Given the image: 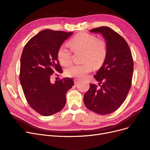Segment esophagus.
I'll return each mask as SVG.
<instances>
[{
  "label": "esophagus",
  "mask_w": 150,
  "mask_h": 150,
  "mask_svg": "<svg viewBox=\"0 0 150 150\" xmlns=\"http://www.w3.org/2000/svg\"><path fill=\"white\" fill-rule=\"evenodd\" d=\"M74 83H75V84H76V83H78V82H79L80 80H79V79H75L74 80Z\"/></svg>",
  "instance_id": "1"
}]
</instances>
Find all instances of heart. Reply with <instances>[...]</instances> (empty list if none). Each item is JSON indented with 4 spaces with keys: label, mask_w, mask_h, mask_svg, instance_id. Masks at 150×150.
Instances as JSON below:
<instances>
[{
    "label": "heart",
    "mask_w": 150,
    "mask_h": 150,
    "mask_svg": "<svg viewBox=\"0 0 150 150\" xmlns=\"http://www.w3.org/2000/svg\"><path fill=\"white\" fill-rule=\"evenodd\" d=\"M74 51L83 50L81 64H74L65 71L66 76L82 79L93 69V65L99 67L104 63L107 55L106 43L103 40L88 33H80L75 36L69 42ZM57 58L61 64L68 65L71 61V51L66 44L60 46L57 51ZM93 64H92L91 63Z\"/></svg>",
    "instance_id": "b5f03b06"
}]
</instances>
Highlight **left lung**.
Wrapping results in <instances>:
<instances>
[{
    "mask_svg": "<svg viewBox=\"0 0 150 150\" xmlns=\"http://www.w3.org/2000/svg\"><path fill=\"white\" fill-rule=\"evenodd\" d=\"M101 33L106 41L107 55L101 67L94 75L100 89L90 84L84 95L85 106L98 114L112 113L125 100L132 85L134 61L128 44L117 33L108 26L90 30Z\"/></svg>",
    "mask_w": 150,
    "mask_h": 150,
    "instance_id": "obj_1",
    "label": "left lung"
}]
</instances>
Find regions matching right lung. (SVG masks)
Instances as JSON below:
<instances>
[{"label":"right lung","instance_id":"right-lung-1","mask_svg":"<svg viewBox=\"0 0 150 150\" xmlns=\"http://www.w3.org/2000/svg\"><path fill=\"white\" fill-rule=\"evenodd\" d=\"M73 32L44 30L31 38L25 46L20 59V80L28 103L44 116L63 109L66 94L74 85L71 78L50 79L54 72L63 71L57 58L60 46Z\"/></svg>","mask_w":150,"mask_h":150}]
</instances>
